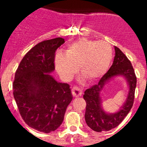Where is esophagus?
<instances>
[{
  "instance_id": "obj_1",
  "label": "esophagus",
  "mask_w": 147,
  "mask_h": 147,
  "mask_svg": "<svg viewBox=\"0 0 147 147\" xmlns=\"http://www.w3.org/2000/svg\"><path fill=\"white\" fill-rule=\"evenodd\" d=\"M71 91H72L73 95L75 97H79L81 96L82 94V91L80 88L78 87H73L72 89H71Z\"/></svg>"
}]
</instances>
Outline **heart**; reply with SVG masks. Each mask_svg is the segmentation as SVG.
Segmentation results:
<instances>
[{
    "instance_id": "b5f03b06",
    "label": "heart",
    "mask_w": 147,
    "mask_h": 147,
    "mask_svg": "<svg viewBox=\"0 0 147 147\" xmlns=\"http://www.w3.org/2000/svg\"><path fill=\"white\" fill-rule=\"evenodd\" d=\"M113 59L111 45L105 41L80 39L68 46L65 54L58 52L55 57L56 69L64 80H70L77 71L93 82L108 70Z\"/></svg>"
}]
</instances>
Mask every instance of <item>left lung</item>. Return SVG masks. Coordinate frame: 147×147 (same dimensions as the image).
Masks as SVG:
<instances>
[{
  "mask_svg": "<svg viewBox=\"0 0 147 147\" xmlns=\"http://www.w3.org/2000/svg\"><path fill=\"white\" fill-rule=\"evenodd\" d=\"M115 55L113 63L106 74L94 85L85 91L84 99L86 102L85 119L90 129L96 132L109 131L121 124L132 108L135 98L137 78L131 62L125 54L118 47L115 46ZM121 75L127 79L130 90L127 101L119 111L114 114H106L100 107L99 93L105 82L115 76Z\"/></svg>",
  "mask_w": 147,
  "mask_h": 147,
  "instance_id": "obj_1",
  "label": "left lung"
}]
</instances>
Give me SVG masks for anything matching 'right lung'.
Wrapping results in <instances>:
<instances>
[{
	"label": "right lung",
	"mask_w": 147,
	"mask_h": 147,
	"mask_svg": "<svg viewBox=\"0 0 147 147\" xmlns=\"http://www.w3.org/2000/svg\"><path fill=\"white\" fill-rule=\"evenodd\" d=\"M64 42V39L57 37L34 46L22 59L13 82V95L22 119L45 133L61 125L72 100L69 85L57 82L49 74L55 69L56 50Z\"/></svg>",
	"instance_id": "right-lung-1"
}]
</instances>
